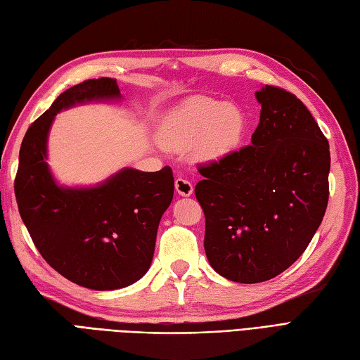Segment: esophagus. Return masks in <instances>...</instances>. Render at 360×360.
Wrapping results in <instances>:
<instances>
[{
	"instance_id": "esophagus-1",
	"label": "esophagus",
	"mask_w": 360,
	"mask_h": 360,
	"mask_svg": "<svg viewBox=\"0 0 360 360\" xmlns=\"http://www.w3.org/2000/svg\"><path fill=\"white\" fill-rule=\"evenodd\" d=\"M176 192L179 193L180 197H191L192 192H193L192 183L189 180H186V179L179 177L176 180Z\"/></svg>"
}]
</instances>
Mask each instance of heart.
I'll use <instances>...</instances> for the list:
<instances>
[{"instance_id":"obj_1","label":"heart","mask_w":360,"mask_h":360,"mask_svg":"<svg viewBox=\"0 0 360 360\" xmlns=\"http://www.w3.org/2000/svg\"><path fill=\"white\" fill-rule=\"evenodd\" d=\"M245 130V115L236 104L195 96L165 116L159 139L172 150L189 148L198 163H219L240 147Z\"/></svg>"}]
</instances>
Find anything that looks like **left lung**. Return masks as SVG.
<instances>
[{"label": "left lung", "mask_w": 360, "mask_h": 360, "mask_svg": "<svg viewBox=\"0 0 360 360\" xmlns=\"http://www.w3.org/2000/svg\"><path fill=\"white\" fill-rule=\"evenodd\" d=\"M251 145L200 167L195 195L206 217L210 266L238 283H260L303 255L328 201V142L294 94L268 86Z\"/></svg>", "instance_id": "left-lung-1"}]
</instances>
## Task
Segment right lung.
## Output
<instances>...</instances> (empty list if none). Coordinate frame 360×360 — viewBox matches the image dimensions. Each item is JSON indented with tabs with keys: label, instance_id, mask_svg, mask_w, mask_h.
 <instances>
[{
	"label": "right lung",
	"instance_id": "obj_1",
	"mask_svg": "<svg viewBox=\"0 0 360 360\" xmlns=\"http://www.w3.org/2000/svg\"><path fill=\"white\" fill-rule=\"evenodd\" d=\"M121 100L113 79L72 86L30 125L19 150L15 195L36 248L57 273L94 290L121 289L147 274L174 195L172 171L122 168L95 186H63L46 162L48 136L62 110Z\"/></svg>",
	"mask_w": 360,
	"mask_h": 360
}]
</instances>
